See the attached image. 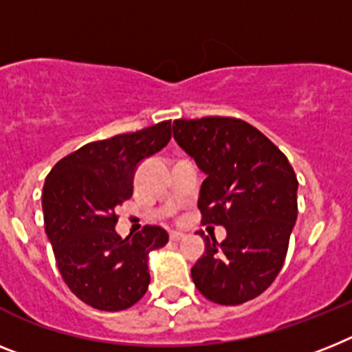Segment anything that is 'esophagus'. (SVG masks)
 Instances as JSON below:
<instances>
[{"label":"esophagus","instance_id":"obj_1","mask_svg":"<svg viewBox=\"0 0 352 352\" xmlns=\"http://www.w3.org/2000/svg\"><path fill=\"white\" fill-rule=\"evenodd\" d=\"M184 232H181V231H170V240L171 241H179V240H182V238H184Z\"/></svg>","mask_w":352,"mask_h":352}]
</instances>
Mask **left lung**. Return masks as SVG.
Segmentation results:
<instances>
[{
    "mask_svg": "<svg viewBox=\"0 0 352 352\" xmlns=\"http://www.w3.org/2000/svg\"><path fill=\"white\" fill-rule=\"evenodd\" d=\"M173 138L206 173L202 223L223 226L226 240L204 236L206 252L191 268L206 299L236 306L274 283L297 220V177L285 153L236 118L173 121Z\"/></svg>",
    "mask_w": 352,
    "mask_h": 352,
    "instance_id": "obj_1",
    "label": "left lung"
}]
</instances>
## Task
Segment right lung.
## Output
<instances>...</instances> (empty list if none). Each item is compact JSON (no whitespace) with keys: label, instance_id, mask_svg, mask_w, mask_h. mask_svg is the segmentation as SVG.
<instances>
[{"label":"right lung","instance_id":"1","mask_svg":"<svg viewBox=\"0 0 352 352\" xmlns=\"http://www.w3.org/2000/svg\"><path fill=\"white\" fill-rule=\"evenodd\" d=\"M171 138V123L84 144L53 166L43 188L46 234L69 290L102 311L134 306L150 285L148 254L168 243L157 226L116 232L114 209L131 199L140 162Z\"/></svg>","mask_w":352,"mask_h":352}]
</instances>
